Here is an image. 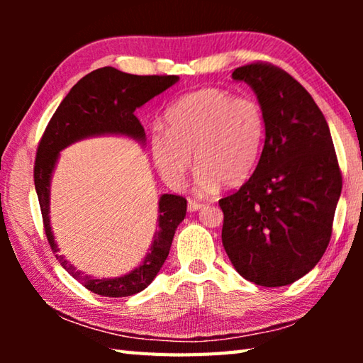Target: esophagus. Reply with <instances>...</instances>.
I'll list each match as a JSON object with an SVG mask.
<instances>
[{
    "mask_svg": "<svg viewBox=\"0 0 363 363\" xmlns=\"http://www.w3.org/2000/svg\"><path fill=\"white\" fill-rule=\"evenodd\" d=\"M189 211L190 213H195V211H199V210H201V208H203V205L201 203H199V201H194V200H189Z\"/></svg>",
    "mask_w": 363,
    "mask_h": 363,
    "instance_id": "esophagus-1",
    "label": "esophagus"
}]
</instances>
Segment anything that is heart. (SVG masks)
<instances>
[{
    "mask_svg": "<svg viewBox=\"0 0 363 363\" xmlns=\"http://www.w3.org/2000/svg\"><path fill=\"white\" fill-rule=\"evenodd\" d=\"M167 131L150 134L153 163L164 182L177 187L192 168L196 190L208 195L237 187L255 173L266 143L267 121L261 104L229 91L203 88L184 94L163 115Z\"/></svg>",
    "mask_w": 363,
    "mask_h": 363,
    "instance_id": "1",
    "label": "heart"
}]
</instances>
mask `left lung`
I'll use <instances>...</instances> for the list:
<instances>
[{
	"instance_id": "1",
	"label": "left lung",
	"mask_w": 363,
	"mask_h": 363,
	"mask_svg": "<svg viewBox=\"0 0 363 363\" xmlns=\"http://www.w3.org/2000/svg\"><path fill=\"white\" fill-rule=\"evenodd\" d=\"M266 113V143L253 176L219 200L223 245L243 279L285 286L317 266L331 237L341 171L330 128L312 96L270 64L233 70Z\"/></svg>"
}]
</instances>
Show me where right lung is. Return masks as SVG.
<instances>
[{
    "mask_svg": "<svg viewBox=\"0 0 363 363\" xmlns=\"http://www.w3.org/2000/svg\"><path fill=\"white\" fill-rule=\"evenodd\" d=\"M179 82L176 75L139 77L102 67L88 73L73 86L43 134L35 162V189L41 206L48 242L67 272L96 294L108 298L133 296L145 290L169 255L174 233L187 211L186 199L163 194L158 200V230L144 259L131 272L120 277H93L78 270L64 255H59L49 219L51 179L60 152L78 140L97 136H125L139 144L145 143V131L136 118V108L162 94Z\"/></svg>",
    "mask_w": 363,
    "mask_h": 363,
    "instance_id": "1",
    "label": "right lung"
}]
</instances>
